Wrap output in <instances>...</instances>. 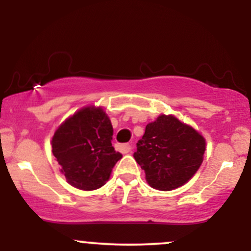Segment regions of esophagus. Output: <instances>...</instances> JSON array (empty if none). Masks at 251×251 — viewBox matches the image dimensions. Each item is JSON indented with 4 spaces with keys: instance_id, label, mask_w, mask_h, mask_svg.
<instances>
[{
    "instance_id": "34e87169",
    "label": "esophagus",
    "mask_w": 251,
    "mask_h": 251,
    "mask_svg": "<svg viewBox=\"0 0 251 251\" xmlns=\"http://www.w3.org/2000/svg\"><path fill=\"white\" fill-rule=\"evenodd\" d=\"M117 150H119L123 153H128L132 150V146L129 144H119V145H117Z\"/></svg>"
}]
</instances>
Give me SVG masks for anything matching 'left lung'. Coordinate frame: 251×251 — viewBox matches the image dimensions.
Instances as JSON below:
<instances>
[{"label":"left lung","mask_w":251,"mask_h":251,"mask_svg":"<svg viewBox=\"0 0 251 251\" xmlns=\"http://www.w3.org/2000/svg\"><path fill=\"white\" fill-rule=\"evenodd\" d=\"M204 152L205 139L196 129L174 116L162 114L146 125L133 157L151 188L170 191L197 172Z\"/></svg>","instance_id":"8db88e82"}]
</instances>
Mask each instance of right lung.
<instances>
[{
  "label": "right lung",
  "instance_id": "add662e5",
  "mask_svg": "<svg viewBox=\"0 0 251 251\" xmlns=\"http://www.w3.org/2000/svg\"><path fill=\"white\" fill-rule=\"evenodd\" d=\"M113 127L101 107H85L59 126L51 151L72 186L91 191L101 188L122 153L112 146Z\"/></svg>",
  "mask_w": 251,
  "mask_h": 251
}]
</instances>
